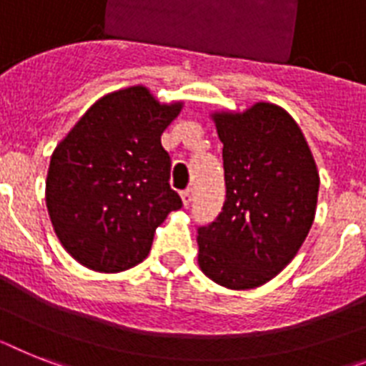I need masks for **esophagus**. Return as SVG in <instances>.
<instances>
[{
  "mask_svg": "<svg viewBox=\"0 0 366 366\" xmlns=\"http://www.w3.org/2000/svg\"><path fill=\"white\" fill-rule=\"evenodd\" d=\"M180 197H182L184 207H189V202H192L193 199V189L188 188V189H184V192H180Z\"/></svg>",
  "mask_w": 366,
  "mask_h": 366,
  "instance_id": "obj_1",
  "label": "esophagus"
}]
</instances>
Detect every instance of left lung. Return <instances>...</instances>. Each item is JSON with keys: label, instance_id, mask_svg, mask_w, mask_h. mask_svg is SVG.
<instances>
[{"label": "left lung", "instance_id": "8db88e82", "mask_svg": "<svg viewBox=\"0 0 366 366\" xmlns=\"http://www.w3.org/2000/svg\"><path fill=\"white\" fill-rule=\"evenodd\" d=\"M223 143L225 202L197 229L199 266L232 290L275 277L305 242L320 178L300 126L282 107L259 102L214 113Z\"/></svg>", "mask_w": 366, "mask_h": 366}]
</instances>
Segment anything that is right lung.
<instances>
[{
	"mask_svg": "<svg viewBox=\"0 0 366 366\" xmlns=\"http://www.w3.org/2000/svg\"><path fill=\"white\" fill-rule=\"evenodd\" d=\"M182 102L159 104L147 87L122 89L89 107L55 147L46 207L72 259L94 272H122L150 251L156 227L182 199L169 186L162 134Z\"/></svg>",
	"mask_w": 366,
	"mask_h": 366,
	"instance_id": "obj_1",
	"label": "right lung"
}]
</instances>
